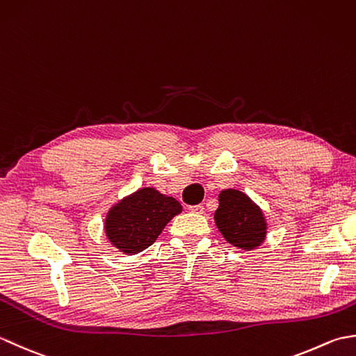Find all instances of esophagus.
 <instances>
[{
  "instance_id": "1",
  "label": "esophagus",
  "mask_w": 356,
  "mask_h": 356,
  "mask_svg": "<svg viewBox=\"0 0 356 356\" xmlns=\"http://www.w3.org/2000/svg\"><path fill=\"white\" fill-rule=\"evenodd\" d=\"M203 205H193V207H190V211L191 213H194V214H202L203 213Z\"/></svg>"
}]
</instances>
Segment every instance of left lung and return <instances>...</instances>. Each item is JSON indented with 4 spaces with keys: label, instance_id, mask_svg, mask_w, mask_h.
Returning a JSON list of instances; mask_svg holds the SVG:
<instances>
[{
    "label": "left lung",
    "instance_id": "left-lung-1",
    "mask_svg": "<svg viewBox=\"0 0 356 356\" xmlns=\"http://www.w3.org/2000/svg\"><path fill=\"white\" fill-rule=\"evenodd\" d=\"M216 226L232 246L251 251L266 238L268 223L261 208L238 190H223L218 194L214 213Z\"/></svg>",
    "mask_w": 356,
    "mask_h": 356
}]
</instances>
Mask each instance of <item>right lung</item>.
<instances>
[{
	"label": "right lung",
	"instance_id": "obj_1",
	"mask_svg": "<svg viewBox=\"0 0 356 356\" xmlns=\"http://www.w3.org/2000/svg\"><path fill=\"white\" fill-rule=\"evenodd\" d=\"M182 205L156 188H140L113 205L105 217V236L120 252L134 255L157 240Z\"/></svg>",
	"mask_w": 356,
	"mask_h": 356
}]
</instances>
